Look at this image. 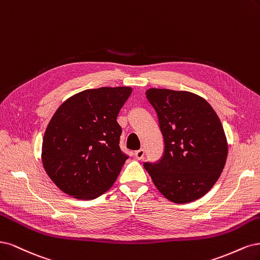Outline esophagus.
Listing matches in <instances>:
<instances>
[{
	"label": "esophagus",
	"mask_w": 260,
	"mask_h": 260,
	"mask_svg": "<svg viewBox=\"0 0 260 260\" xmlns=\"http://www.w3.org/2000/svg\"><path fill=\"white\" fill-rule=\"evenodd\" d=\"M134 154H135V157L137 158V160H141V158L144 157V155H145V150L144 149H139Z\"/></svg>",
	"instance_id": "esophagus-1"
}]
</instances>
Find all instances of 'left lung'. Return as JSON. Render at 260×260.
Segmentation results:
<instances>
[{
  "instance_id": "obj_1",
  "label": "left lung",
  "mask_w": 260,
  "mask_h": 260,
  "mask_svg": "<svg viewBox=\"0 0 260 260\" xmlns=\"http://www.w3.org/2000/svg\"><path fill=\"white\" fill-rule=\"evenodd\" d=\"M157 114L164 155L145 163L154 186L174 203H189L213 188L223 170L228 141L222 124L206 100L187 90L149 88Z\"/></svg>"
}]
</instances>
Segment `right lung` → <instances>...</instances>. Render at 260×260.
I'll list each match as a JSON object with an SVG mask.
<instances>
[{
    "mask_svg": "<svg viewBox=\"0 0 260 260\" xmlns=\"http://www.w3.org/2000/svg\"><path fill=\"white\" fill-rule=\"evenodd\" d=\"M129 86L85 89L69 97L49 121L42 144V163L64 193L93 200L110 189L127 156L120 149V109Z\"/></svg>",
    "mask_w": 260,
    "mask_h": 260,
    "instance_id": "add662e5",
    "label": "right lung"
}]
</instances>
